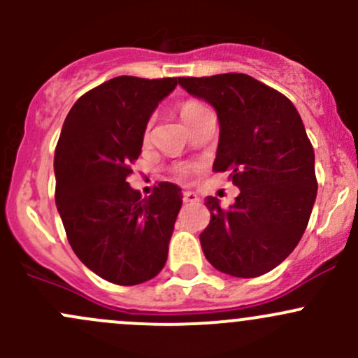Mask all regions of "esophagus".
I'll return each mask as SVG.
<instances>
[{"mask_svg":"<svg viewBox=\"0 0 358 358\" xmlns=\"http://www.w3.org/2000/svg\"><path fill=\"white\" fill-rule=\"evenodd\" d=\"M182 196H183V202H199V196H197L196 192H190V190H185Z\"/></svg>","mask_w":358,"mask_h":358,"instance_id":"obj_1","label":"esophagus"}]
</instances>
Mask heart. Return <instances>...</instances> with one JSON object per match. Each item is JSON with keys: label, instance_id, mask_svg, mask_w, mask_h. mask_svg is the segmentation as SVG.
<instances>
[{"label": "heart", "instance_id": "obj_1", "mask_svg": "<svg viewBox=\"0 0 358 358\" xmlns=\"http://www.w3.org/2000/svg\"><path fill=\"white\" fill-rule=\"evenodd\" d=\"M206 109H208V107H206L204 103L197 102V100H187V102H183L182 106H180V115H182L183 121L189 124L194 117H197V115H199L201 112ZM147 131H149V128H147ZM180 173H182V175H185L187 168L180 169Z\"/></svg>", "mask_w": 358, "mask_h": 358}]
</instances>
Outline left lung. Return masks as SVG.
Instances as JSON below:
<instances>
[{"mask_svg":"<svg viewBox=\"0 0 358 358\" xmlns=\"http://www.w3.org/2000/svg\"><path fill=\"white\" fill-rule=\"evenodd\" d=\"M178 83L216 109L213 171H230L241 189L230 208L206 197L211 220L199 237L206 259L234 277L263 275L298 246L317 197L315 156L301 117L286 95L248 74Z\"/></svg>","mask_w":358,"mask_h":358,"instance_id":"8db88e82","label":"left lung"}]
</instances>
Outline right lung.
<instances>
[{
  "instance_id": "1",
  "label": "right lung",
  "mask_w": 358,
  "mask_h": 358,
  "mask_svg": "<svg viewBox=\"0 0 358 358\" xmlns=\"http://www.w3.org/2000/svg\"><path fill=\"white\" fill-rule=\"evenodd\" d=\"M176 85L119 76L86 92L64 121L53 161L57 209L76 256L112 284L150 280L168 258L182 189L161 182L142 199L126 178L150 114Z\"/></svg>"
}]
</instances>
